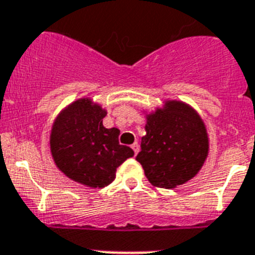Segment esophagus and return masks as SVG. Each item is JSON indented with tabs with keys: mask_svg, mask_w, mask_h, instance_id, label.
<instances>
[{
	"mask_svg": "<svg viewBox=\"0 0 255 255\" xmlns=\"http://www.w3.org/2000/svg\"><path fill=\"white\" fill-rule=\"evenodd\" d=\"M131 148H132V150H134L135 154H138L139 149H140V147H139V143H138V141H135V143L131 145Z\"/></svg>",
	"mask_w": 255,
	"mask_h": 255,
	"instance_id": "obj_1",
	"label": "esophagus"
}]
</instances>
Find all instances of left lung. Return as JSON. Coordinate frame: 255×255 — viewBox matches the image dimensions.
<instances>
[{
	"instance_id": "1",
	"label": "left lung",
	"mask_w": 255,
	"mask_h": 255,
	"mask_svg": "<svg viewBox=\"0 0 255 255\" xmlns=\"http://www.w3.org/2000/svg\"><path fill=\"white\" fill-rule=\"evenodd\" d=\"M147 116L136 161L152 185L172 189L194 177L208 155V135L199 115L182 102Z\"/></svg>"
}]
</instances>
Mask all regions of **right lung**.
<instances>
[{
  "label": "right lung",
  "mask_w": 255,
  "mask_h": 255,
  "mask_svg": "<svg viewBox=\"0 0 255 255\" xmlns=\"http://www.w3.org/2000/svg\"><path fill=\"white\" fill-rule=\"evenodd\" d=\"M106 114L100 105L83 98L65 108L52 126L49 144L56 166L91 188L110 185L116 168L134 155L131 148L119 143L120 130L103 126Z\"/></svg>",
  "instance_id": "right-lung-1"
}]
</instances>
